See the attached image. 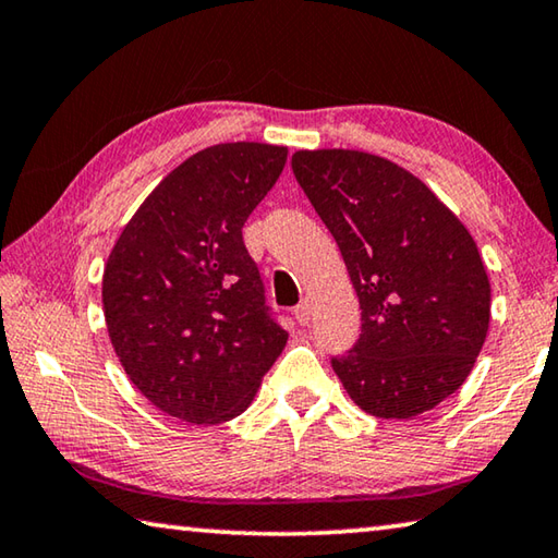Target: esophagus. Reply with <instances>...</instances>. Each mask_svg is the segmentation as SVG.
Wrapping results in <instances>:
<instances>
[{
    "instance_id": "1",
    "label": "esophagus",
    "mask_w": 558,
    "mask_h": 558,
    "mask_svg": "<svg viewBox=\"0 0 558 558\" xmlns=\"http://www.w3.org/2000/svg\"><path fill=\"white\" fill-rule=\"evenodd\" d=\"M311 315H313V307H311V303H307V300H303V303L295 307V320L300 325H307V323H311Z\"/></svg>"
}]
</instances>
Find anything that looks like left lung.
I'll list each match as a JSON object with an SVG mask.
<instances>
[{
	"mask_svg": "<svg viewBox=\"0 0 558 558\" xmlns=\"http://www.w3.org/2000/svg\"><path fill=\"white\" fill-rule=\"evenodd\" d=\"M293 173L338 243L362 332L332 369L360 410L412 420L457 392L489 330L474 238L417 175L350 148L295 151Z\"/></svg>",
	"mask_w": 558,
	"mask_h": 558,
	"instance_id": "left-lung-1",
	"label": "left lung"
}]
</instances>
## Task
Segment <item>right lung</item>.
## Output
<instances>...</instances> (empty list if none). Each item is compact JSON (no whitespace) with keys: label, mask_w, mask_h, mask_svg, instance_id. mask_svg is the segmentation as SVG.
<instances>
[{"label":"right lung","mask_w":558,"mask_h":558,"mask_svg":"<svg viewBox=\"0 0 558 558\" xmlns=\"http://www.w3.org/2000/svg\"><path fill=\"white\" fill-rule=\"evenodd\" d=\"M286 146L218 144L148 193L106 260V330L123 373L168 417L220 424L253 402L286 348L243 243Z\"/></svg>","instance_id":"add662e5"}]
</instances>
